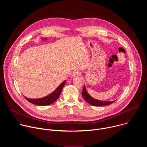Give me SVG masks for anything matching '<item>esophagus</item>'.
Listing matches in <instances>:
<instances>
[{
	"mask_svg": "<svg viewBox=\"0 0 147 147\" xmlns=\"http://www.w3.org/2000/svg\"><path fill=\"white\" fill-rule=\"evenodd\" d=\"M80 74V72L78 70H74L73 73H72V77H77L78 76H79Z\"/></svg>",
	"mask_w": 147,
	"mask_h": 147,
	"instance_id": "obj_1",
	"label": "esophagus"
}]
</instances>
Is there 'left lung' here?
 Here are the masks:
<instances>
[{"mask_svg": "<svg viewBox=\"0 0 147 147\" xmlns=\"http://www.w3.org/2000/svg\"><path fill=\"white\" fill-rule=\"evenodd\" d=\"M82 97L84 98V99H85V100H86L89 104L91 105L95 106V107H103V106H106V105H109L112 103L113 102H114L115 101V100L102 101V100H99L94 99L91 95H90L87 92L85 85H84V87L83 90L82 91Z\"/></svg>", "mask_w": 147, "mask_h": 147, "instance_id": "8db88e82", "label": "left lung"}]
</instances>
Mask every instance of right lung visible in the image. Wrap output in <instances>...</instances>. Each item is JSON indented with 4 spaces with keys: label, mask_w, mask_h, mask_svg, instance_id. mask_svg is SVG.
I'll use <instances>...</instances> for the list:
<instances>
[{
    "label": "right lung",
    "mask_w": 147,
    "mask_h": 147,
    "mask_svg": "<svg viewBox=\"0 0 147 147\" xmlns=\"http://www.w3.org/2000/svg\"><path fill=\"white\" fill-rule=\"evenodd\" d=\"M66 82V80L63 81L53 92H52L51 94H50L49 95L45 97L41 98H37V99H31V98H27L26 96L24 97L28 102L34 105H39V106L49 105H51L53 102H55L59 98L61 92L63 87H64Z\"/></svg>",
    "instance_id": "add662e5"
}]
</instances>
